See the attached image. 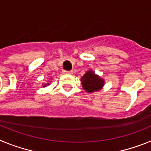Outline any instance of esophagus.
<instances>
[{"label":"esophagus","instance_id":"esophagus-1","mask_svg":"<svg viewBox=\"0 0 151 151\" xmlns=\"http://www.w3.org/2000/svg\"><path fill=\"white\" fill-rule=\"evenodd\" d=\"M63 73L64 74H73L72 71H66V70H63Z\"/></svg>","mask_w":151,"mask_h":151}]
</instances>
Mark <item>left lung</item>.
Segmentation results:
<instances>
[{"label": "left lung", "instance_id": "left-lung-1", "mask_svg": "<svg viewBox=\"0 0 151 151\" xmlns=\"http://www.w3.org/2000/svg\"><path fill=\"white\" fill-rule=\"evenodd\" d=\"M82 88L88 93L98 91L104 85V80L96 75L92 70H89L81 78Z\"/></svg>", "mask_w": 151, "mask_h": 151}]
</instances>
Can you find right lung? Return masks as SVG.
I'll list each match as a JSON object with an SVG mask.
<instances>
[{
    "label": "right lung",
    "mask_w": 151,
    "mask_h": 151,
    "mask_svg": "<svg viewBox=\"0 0 151 151\" xmlns=\"http://www.w3.org/2000/svg\"><path fill=\"white\" fill-rule=\"evenodd\" d=\"M47 85H49V83H47V84H45V85H44L43 86H44V87H46V86H47Z\"/></svg>",
    "instance_id": "add662e5"
}]
</instances>
